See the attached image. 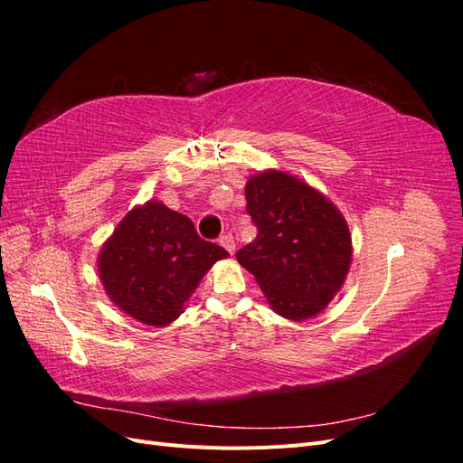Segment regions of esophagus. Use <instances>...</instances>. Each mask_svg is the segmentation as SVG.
<instances>
[{
    "label": "esophagus",
    "instance_id": "1",
    "mask_svg": "<svg viewBox=\"0 0 463 463\" xmlns=\"http://www.w3.org/2000/svg\"><path fill=\"white\" fill-rule=\"evenodd\" d=\"M218 241H220V245L223 249L230 250V253H233V250H235V241H233V235L232 233H222Z\"/></svg>",
    "mask_w": 463,
    "mask_h": 463
}]
</instances>
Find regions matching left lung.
<instances>
[{
	"label": "left lung",
	"mask_w": 463,
	"mask_h": 463,
	"mask_svg": "<svg viewBox=\"0 0 463 463\" xmlns=\"http://www.w3.org/2000/svg\"><path fill=\"white\" fill-rule=\"evenodd\" d=\"M247 214L257 237L235 253L272 309L291 320L318 315L352 262L347 223L328 199L298 177L264 172L247 181Z\"/></svg>",
	"instance_id": "obj_1"
}]
</instances>
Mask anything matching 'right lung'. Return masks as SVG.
Wrapping results in <instances>:
<instances>
[{
    "label": "right lung",
    "mask_w": 463,
    "mask_h": 463,
    "mask_svg": "<svg viewBox=\"0 0 463 463\" xmlns=\"http://www.w3.org/2000/svg\"><path fill=\"white\" fill-rule=\"evenodd\" d=\"M228 250L204 241L193 222L150 201L137 206L104 245L98 270L109 299L148 326L175 320L201 278Z\"/></svg>",
    "instance_id": "right-lung-1"
}]
</instances>
